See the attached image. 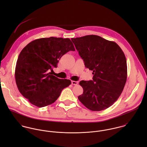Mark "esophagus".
I'll return each instance as SVG.
<instances>
[{
	"label": "esophagus",
	"mask_w": 147,
	"mask_h": 147,
	"mask_svg": "<svg viewBox=\"0 0 147 147\" xmlns=\"http://www.w3.org/2000/svg\"><path fill=\"white\" fill-rule=\"evenodd\" d=\"M71 84L72 85H76L78 84V82H76V81H72L71 82Z\"/></svg>",
	"instance_id": "1"
}]
</instances>
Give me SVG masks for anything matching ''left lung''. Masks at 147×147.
I'll use <instances>...</instances> for the list:
<instances>
[{"instance_id": "left-lung-1", "label": "left lung", "mask_w": 147, "mask_h": 147, "mask_svg": "<svg viewBox=\"0 0 147 147\" xmlns=\"http://www.w3.org/2000/svg\"><path fill=\"white\" fill-rule=\"evenodd\" d=\"M85 65L93 71V80L81 81L83 88L79 101L92 111H101L121 96L127 80L125 55L113 41L96 35L72 38Z\"/></svg>"}]
</instances>
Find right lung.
<instances>
[{
    "instance_id": "1",
    "label": "right lung",
    "mask_w": 147,
    "mask_h": 147,
    "mask_svg": "<svg viewBox=\"0 0 147 147\" xmlns=\"http://www.w3.org/2000/svg\"><path fill=\"white\" fill-rule=\"evenodd\" d=\"M75 51L69 38L51 37L35 40L21 50L15 68V80L21 94L33 105L42 107L54 103L71 84L49 72L64 54Z\"/></svg>"
}]
</instances>
